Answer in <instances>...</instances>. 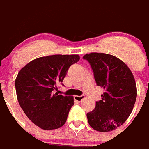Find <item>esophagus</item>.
<instances>
[{
  "instance_id": "esophagus-1",
  "label": "esophagus",
  "mask_w": 149,
  "mask_h": 149,
  "mask_svg": "<svg viewBox=\"0 0 149 149\" xmlns=\"http://www.w3.org/2000/svg\"><path fill=\"white\" fill-rule=\"evenodd\" d=\"M85 98V96L84 95H81V96H79V95H74V100L77 101H82L84 98Z\"/></svg>"
}]
</instances>
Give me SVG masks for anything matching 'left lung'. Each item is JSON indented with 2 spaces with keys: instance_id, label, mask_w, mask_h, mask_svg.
Returning <instances> with one entry per match:
<instances>
[{
  "instance_id": "1",
  "label": "left lung",
  "mask_w": 149,
  "mask_h": 149,
  "mask_svg": "<svg viewBox=\"0 0 149 149\" xmlns=\"http://www.w3.org/2000/svg\"><path fill=\"white\" fill-rule=\"evenodd\" d=\"M97 85L104 89L101 100L86 114L89 125L100 132H109L123 125L131 115L137 95L133 73L125 63L113 55L86 54Z\"/></svg>"
}]
</instances>
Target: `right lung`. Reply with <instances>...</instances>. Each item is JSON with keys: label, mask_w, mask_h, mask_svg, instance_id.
Wrapping results in <instances>:
<instances>
[{"label": "right lung", "mask_w": 149, "mask_h": 149, "mask_svg": "<svg viewBox=\"0 0 149 149\" xmlns=\"http://www.w3.org/2000/svg\"><path fill=\"white\" fill-rule=\"evenodd\" d=\"M80 60L77 54H55L30 61L15 78L17 98L24 113L43 130L57 129L65 123L73 96L54 93L68 68Z\"/></svg>", "instance_id": "obj_1"}]
</instances>
